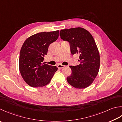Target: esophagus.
I'll list each match as a JSON object with an SVG mask.
<instances>
[{
	"label": "esophagus",
	"mask_w": 122,
	"mask_h": 122,
	"mask_svg": "<svg viewBox=\"0 0 122 122\" xmlns=\"http://www.w3.org/2000/svg\"><path fill=\"white\" fill-rule=\"evenodd\" d=\"M57 66H58V68L59 69H62V68H63L65 66H63V65H62V64H58V65H57Z\"/></svg>",
	"instance_id": "esophagus-1"
}]
</instances>
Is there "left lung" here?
Listing matches in <instances>:
<instances>
[{
	"instance_id": "left-lung-1",
	"label": "left lung",
	"mask_w": 122,
	"mask_h": 122,
	"mask_svg": "<svg viewBox=\"0 0 122 122\" xmlns=\"http://www.w3.org/2000/svg\"><path fill=\"white\" fill-rule=\"evenodd\" d=\"M60 35L69 42L71 54L79 56L80 64L69 66L72 72L66 78L68 82L78 89L88 87L96 77L100 66L99 53L94 39L81 27L61 30Z\"/></svg>"
}]
</instances>
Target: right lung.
I'll return each mask as SVG.
<instances>
[{"label": "right lung", "instance_id": "obj_1", "mask_svg": "<svg viewBox=\"0 0 122 122\" xmlns=\"http://www.w3.org/2000/svg\"><path fill=\"white\" fill-rule=\"evenodd\" d=\"M59 30L41 32L27 38L21 46L19 69L26 83L32 87H41L50 83L56 66L43 62L49 45L58 39Z\"/></svg>", "mask_w": 122, "mask_h": 122}]
</instances>
